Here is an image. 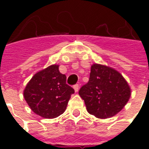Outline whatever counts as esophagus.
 Wrapping results in <instances>:
<instances>
[{"label": "esophagus", "instance_id": "esophagus-1", "mask_svg": "<svg viewBox=\"0 0 149 149\" xmlns=\"http://www.w3.org/2000/svg\"><path fill=\"white\" fill-rule=\"evenodd\" d=\"M73 88H74L75 92H78V90H79V84H75L74 86H73Z\"/></svg>", "mask_w": 149, "mask_h": 149}]
</instances>
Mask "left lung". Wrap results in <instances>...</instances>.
<instances>
[{
    "label": "left lung",
    "instance_id": "1",
    "mask_svg": "<svg viewBox=\"0 0 149 149\" xmlns=\"http://www.w3.org/2000/svg\"><path fill=\"white\" fill-rule=\"evenodd\" d=\"M79 95L90 114L106 119L117 114L125 107L131 90L120 72L95 64L91 67L89 81L80 88Z\"/></svg>",
    "mask_w": 149,
    "mask_h": 149
}]
</instances>
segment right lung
Here are the masks:
<instances>
[{"instance_id": "obj_1", "label": "right lung", "mask_w": 149, "mask_h": 149, "mask_svg": "<svg viewBox=\"0 0 149 149\" xmlns=\"http://www.w3.org/2000/svg\"><path fill=\"white\" fill-rule=\"evenodd\" d=\"M74 92L66 84V76L54 65L34 75L25 87L24 97L36 114L52 119L65 112Z\"/></svg>"}]
</instances>
